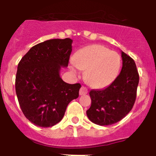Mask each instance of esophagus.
I'll return each instance as SVG.
<instances>
[{"label":"esophagus","mask_w":156,"mask_h":156,"mask_svg":"<svg viewBox=\"0 0 156 156\" xmlns=\"http://www.w3.org/2000/svg\"><path fill=\"white\" fill-rule=\"evenodd\" d=\"M87 94V89L84 87H81L80 90V95H84Z\"/></svg>","instance_id":"1"}]
</instances>
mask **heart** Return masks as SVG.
<instances>
[{"label":"heart","mask_w":156,"mask_h":156,"mask_svg":"<svg viewBox=\"0 0 156 156\" xmlns=\"http://www.w3.org/2000/svg\"><path fill=\"white\" fill-rule=\"evenodd\" d=\"M120 65L118 54L103 45L92 44L81 48L75 54L70 68L73 72H76V66L86 70L84 78L88 84L94 88H103L115 80Z\"/></svg>","instance_id":"heart-1"}]
</instances>
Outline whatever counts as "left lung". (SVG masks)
<instances>
[{"label":"left lung","mask_w":156,"mask_h":156,"mask_svg":"<svg viewBox=\"0 0 156 156\" xmlns=\"http://www.w3.org/2000/svg\"><path fill=\"white\" fill-rule=\"evenodd\" d=\"M122 67L120 73L107 87L90 91L91 105L87 115L100 126L114 124L124 118L134 105L139 83L137 66L132 58L121 52Z\"/></svg>","instance_id":"left-lung-1"}]
</instances>
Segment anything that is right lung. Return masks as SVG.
Wrapping results in <instances>:
<instances>
[{
	"label": "right lung",
	"mask_w": 156,
	"mask_h": 156,
	"mask_svg": "<svg viewBox=\"0 0 156 156\" xmlns=\"http://www.w3.org/2000/svg\"><path fill=\"white\" fill-rule=\"evenodd\" d=\"M73 41L51 39L30 49L18 65L16 91L27 119L41 127L62 119L69 103L79 97L80 83L69 84L60 77L67 67Z\"/></svg>",
	"instance_id": "add662e5"
}]
</instances>
